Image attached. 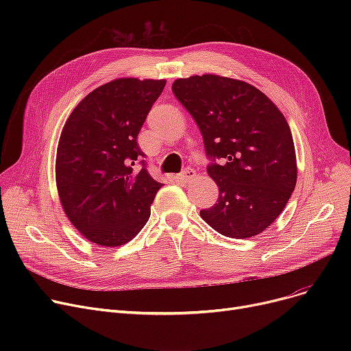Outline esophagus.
I'll return each mask as SVG.
<instances>
[{"instance_id": "1", "label": "esophagus", "mask_w": 351, "mask_h": 351, "mask_svg": "<svg viewBox=\"0 0 351 351\" xmlns=\"http://www.w3.org/2000/svg\"><path fill=\"white\" fill-rule=\"evenodd\" d=\"M195 176H196V172L193 169H191V168H186L182 173L176 175V180H180V182H185L186 183V182H191L192 179H195Z\"/></svg>"}]
</instances>
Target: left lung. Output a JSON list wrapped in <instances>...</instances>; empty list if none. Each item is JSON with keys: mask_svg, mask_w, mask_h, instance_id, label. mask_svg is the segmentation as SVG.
<instances>
[{"mask_svg": "<svg viewBox=\"0 0 351 351\" xmlns=\"http://www.w3.org/2000/svg\"><path fill=\"white\" fill-rule=\"evenodd\" d=\"M172 92L197 123L219 199L200 210L220 234L247 239L267 229L298 182L296 151L282 110L261 89L215 73L179 78Z\"/></svg>", "mask_w": 351, "mask_h": 351, "instance_id": "obj_1", "label": "left lung"}]
</instances>
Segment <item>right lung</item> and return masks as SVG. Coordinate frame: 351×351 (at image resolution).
<instances>
[{
  "mask_svg": "<svg viewBox=\"0 0 351 351\" xmlns=\"http://www.w3.org/2000/svg\"><path fill=\"white\" fill-rule=\"evenodd\" d=\"M166 80L117 78L95 88L68 117L57 147L55 182L69 222L89 242L128 243L151 216L163 183L146 168L138 134ZM143 163V162H142Z\"/></svg>",
  "mask_w": 351,
  "mask_h": 351,
  "instance_id": "add662e5",
  "label": "right lung"
}]
</instances>
